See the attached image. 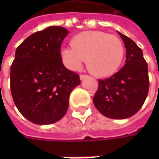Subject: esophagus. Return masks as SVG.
<instances>
[{
  "label": "esophagus",
  "instance_id": "34e87169",
  "mask_svg": "<svg viewBox=\"0 0 159 159\" xmlns=\"http://www.w3.org/2000/svg\"><path fill=\"white\" fill-rule=\"evenodd\" d=\"M86 78H88V75H85V74H80V79L82 80L84 79H86Z\"/></svg>",
  "mask_w": 159,
  "mask_h": 159
}]
</instances>
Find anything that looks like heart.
Returning <instances> with one entry per match:
<instances>
[{
	"label": "heart",
	"mask_w": 159,
	"mask_h": 159,
	"mask_svg": "<svg viewBox=\"0 0 159 159\" xmlns=\"http://www.w3.org/2000/svg\"><path fill=\"white\" fill-rule=\"evenodd\" d=\"M70 46L62 49L64 64L70 70H79L87 60L88 70L97 77L113 75L122 64L125 48L114 35L100 31H88L77 34Z\"/></svg>",
	"instance_id": "obj_1"
}]
</instances>
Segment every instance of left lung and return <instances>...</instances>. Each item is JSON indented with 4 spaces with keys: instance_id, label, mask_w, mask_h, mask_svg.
<instances>
[{
    "instance_id": "1",
    "label": "left lung",
    "mask_w": 159,
    "mask_h": 159,
    "mask_svg": "<svg viewBox=\"0 0 159 159\" xmlns=\"http://www.w3.org/2000/svg\"><path fill=\"white\" fill-rule=\"evenodd\" d=\"M118 33L126 49L125 64L111 77L98 80V89L93 102L103 116L124 119L134 115L143 105L150 81L143 50L130 38Z\"/></svg>"
}]
</instances>
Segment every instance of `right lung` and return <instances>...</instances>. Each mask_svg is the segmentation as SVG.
<instances>
[{"label":"right lung","mask_w":159,"mask_h":159,"mask_svg":"<svg viewBox=\"0 0 159 159\" xmlns=\"http://www.w3.org/2000/svg\"><path fill=\"white\" fill-rule=\"evenodd\" d=\"M69 32L49 26L36 32L16 49L10 67V91L19 112L37 125H49L67 111L80 76L63 64L61 45Z\"/></svg>","instance_id":"right-lung-1"}]
</instances>
